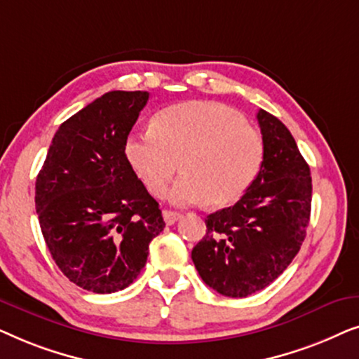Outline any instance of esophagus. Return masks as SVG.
Instances as JSON below:
<instances>
[{
	"instance_id": "obj_1",
	"label": "esophagus",
	"mask_w": 359,
	"mask_h": 359,
	"mask_svg": "<svg viewBox=\"0 0 359 359\" xmlns=\"http://www.w3.org/2000/svg\"><path fill=\"white\" fill-rule=\"evenodd\" d=\"M181 217H183V215L176 212V210H163V219L168 225H173L175 222H178Z\"/></svg>"
}]
</instances>
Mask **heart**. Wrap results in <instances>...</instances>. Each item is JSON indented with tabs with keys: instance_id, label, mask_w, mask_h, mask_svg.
<instances>
[{
	"instance_id": "1",
	"label": "heart",
	"mask_w": 359,
	"mask_h": 359,
	"mask_svg": "<svg viewBox=\"0 0 359 359\" xmlns=\"http://www.w3.org/2000/svg\"><path fill=\"white\" fill-rule=\"evenodd\" d=\"M126 158L151 194H163L180 168L183 178L168 193L180 205L224 208L257 180L264 140L232 107L208 101L181 102L155 116L150 130L130 135Z\"/></svg>"
}]
</instances>
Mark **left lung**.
Wrapping results in <instances>:
<instances>
[{"label": "left lung", "instance_id": "8db88e82", "mask_svg": "<svg viewBox=\"0 0 359 359\" xmlns=\"http://www.w3.org/2000/svg\"><path fill=\"white\" fill-rule=\"evenodd\" d=\"M264 161L237 204L205 219V237L191 252L203 281L227 297L269 286L301 250L311 219V168L278 117L259 109Z\"/></svg>", "mask_w": 359, "mask_h": 359}]
</instances>
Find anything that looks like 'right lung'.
<instances>
[{"label":"right lung","instance_id":"1","mask_svg":"<svg viewBox=\"0 0 359 359\" xmlns=\"http://www.w3.org/2000/svg\"><path fill=\"white\" fill-rule=\"evenodd\" d=\"M147 91H109L58 127L36 181V210L60 271L111 294L139 276L165 229L158 203L126 158Z\"/></svg>","mask_w":359,"mask_h":359}]
</instances>
